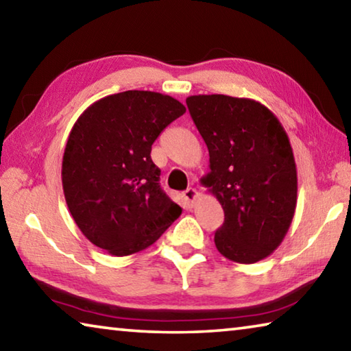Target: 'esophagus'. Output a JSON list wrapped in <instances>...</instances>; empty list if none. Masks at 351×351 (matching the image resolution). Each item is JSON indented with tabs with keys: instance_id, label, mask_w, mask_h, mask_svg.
Wrapping results in <instances>:
<instances>
[{
	"instance_id": "1",
	"label": "esophagus",
	"mask_w": 351,
	"mask_h": 351,
	"mask_svg": "<svg viewBox=\"0 0 351 351\" xmlns=\"http://www.w3.org/2000/svg\"><path fill=\"white\" fill-rule=\"evenodd\" d=\"M197 197H198V192H197V189H187L186 192L182 193V198H184V201H186L187 204H192L195 199H197Z\"/></svg>"
}]
</instances>
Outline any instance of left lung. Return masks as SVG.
Masks as SVG:
<instances>
[{"instance_id": "obj_1", "label": "left lung", "mask_w": 351, "mask_h": 351, "mask_svg": "<svg viewBox=\"0 0 351 351\" xmlns=\"http://www.w3.org/2000/svg\"><path fill=\"white\" fill-rule=\"evenodd\" d=\"M186 104L209 150L210 171L201 184L224 210L218 252L257 263L280 246L294 218L297 169L288 134L254 99L199 94Z\"/></svg>"}]
</instances>
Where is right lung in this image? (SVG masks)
<instances>
[{"label":"right lung","mask_w":351,"mask_h":351,"mask_svg":"<svg viewBox=\"0 0 351 351\" xmlns=\"http://www.w3.org/2000/svg\"><path fill=\"white\" fill-rule=\"evenodd\" d=\"M186 112L154 91L111 94L88 106L68 136L62 184L68 209L93 245L116 257L152 246L181 215L159 186L152 145Z\"/></svg>","instance_id":"right-lung-1"}]
</instances>
